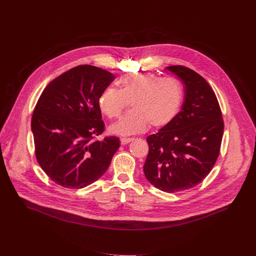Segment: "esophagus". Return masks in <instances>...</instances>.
Masks as SVG:
<instances>
[{
	"instance_id": "1",
	"label": "esophagus",
	"mask_w": 256,
	"mask_h": 256,
	"mask_svg": "<svg viewBox=\"0 0 256 256\" xmlns=\"http://www.w3.org/2000/svg\"><path fill=\"white\" fill-rule=\"evenodd\" d=\"M134 140V138H120V144L126 145V144H128L130 142H132Z\"/></svg>"
}]
</instances>
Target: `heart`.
<instances>
[{
	"instance_id": "heart-1",
	"label": "heart",
	"mask_w": 256,
	"mask_h": 256,
	"mask_svg": "<svg viewBox=\"0 0 256 256\" xmlns=\"http://www.w3.org/2000/svg\"><path fill=\"white\" fill-rule=\"evenodd\" d=\"M119 90L108 88L98 100V108L110 119L120 117L130 102L132 111L110 126L119 136H132L152 128L169 124L180 111L184 90L174 78H160L150 72L128 74L118 81Z\"/></svg>"
}]
</instances>
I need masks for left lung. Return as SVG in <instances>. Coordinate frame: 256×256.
<instances>
[{"instance_id": "1", "label": "left lung", "mask_w": 256, "mask_h": 256, "mask_svg": "<svg viewBox=\"0 0 256 256\" xmlns=\"http://www.w3.org/2000/svg\"><path fill=\"white\" fill-rule=\"evenodd\" d=\"M166 70L184 84V100L175 119L147 137L144 174L170 194L192 188L207 177L218 156L224 126L218 98L202 76L182 66Z\"/></svg>"}]
</instances>
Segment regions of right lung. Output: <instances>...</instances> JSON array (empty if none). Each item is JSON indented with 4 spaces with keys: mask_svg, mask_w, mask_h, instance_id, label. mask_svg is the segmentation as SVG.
<instances>
[{
    "mask_svg": "<svg viewBox=\"0 0 256 256\" xmlns=\"http://www.w3.org/2000/svg\"><path fill=\"white\" fill-rule=\"evenodd\" d=\"M115 79L89 64L52 80L32 117L36 156L46 175L66 188H83L98 180L120 147L116 136L94 140L104 130L98 98Z\"/></svg>",
    "mask_w": 256,
    "mask_h": 256,
    "instance_id": "add662e5",
    "label": "right lung"
}]
</instances>
